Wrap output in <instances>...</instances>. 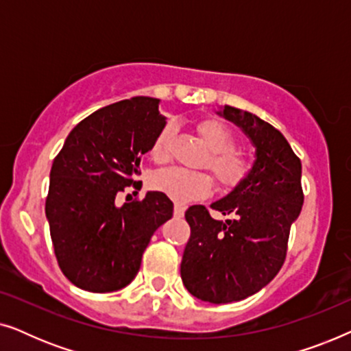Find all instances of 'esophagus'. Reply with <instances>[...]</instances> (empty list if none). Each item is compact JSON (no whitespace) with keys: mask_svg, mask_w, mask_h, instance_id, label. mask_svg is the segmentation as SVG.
Wrapping results in <instances>:
<instances>
[{"mask_svg":"<svg viewBox=\"0 0 351 351\" xmlns=\"http://www.w3.org/2000/svg\"><path fill=\"white\" fill-rule=\"evenodd\" d=\"M185 214V206L180 204V203H176L174 206V215L176 217H184Z\"/></svg>","mask_w":351,"mask_h":351,"instance_id":"34e87169","label":"esophagus"}]
</instances>
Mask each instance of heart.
Returning a JSON list of instances; mask_svg holds the SVG:
<instances>
[{
	"label": "heart",
	"instance_id": "obj_1",
	"mask_svg": "<svg viewBox=\"0 0 351 351\" xmlns=\"http://www.w3.org/2000/svg\"><path fill=\"white\" fill-rule=\"evenodd\" d=\"M196 131L209 148L204 165L213 171L219 189L227 191L241 184L249 174L251 165L244 153L233 147L234 134L232 129L219 119H203L196 124ZM171 136L172 126L166 124L152 143L150 156L158 165L166 162L169 158ZM153 186L177 203H189L213 193L214 180L208 172L169 167L153 177Z\"/></svg>",
	"mask_w": 351,
	"mask_h": 351
}]
</instances>
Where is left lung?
<instances>
[{
	"instance_id": "left-lung-1",
	"label": "left lung",
	"mask_w": 351,
	"mask_h": 351,
	"mask_svg": "<svg viewBox=\"0 0 351 351\" xmlns=\"http://www.w3.org/2000/svg\"><path fill=\"white\" fill-rule=\"evenodd\" d=\"M217 113L251 138L256 161L241 184L210 204L233 219L215 220L204 206L186 209L191 234L180 276L196 299L230 304L256 294L280 271L304 191L300 160L278 129L228 105Z\"/></svg>"
}]
</instances>
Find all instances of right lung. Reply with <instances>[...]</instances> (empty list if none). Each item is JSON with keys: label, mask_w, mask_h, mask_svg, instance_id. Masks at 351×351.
<instances>
[{"label": "right lung", "mask_w": 351, "mask_h": 351, "mask_svg": "<svg viewBox=\"0 0 351 351\" xmlns=\"http://www.w3.org/2000/svg\"><path fill=\"white\" fill-rule=\"evenodd\" d=\"M160 100L132 97L112 104L76 124L51 167L46 217L59 267L89 292L123 289L136 278L153 233L172 217L161 191L114 204L137 186L141 162L166 118Z\"/></svg>", "instance_id": "1"}]
</instances>
